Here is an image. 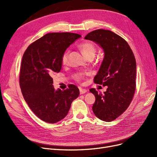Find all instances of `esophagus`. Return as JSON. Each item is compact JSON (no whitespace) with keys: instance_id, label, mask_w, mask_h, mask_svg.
<instances>
[{"instance_id":"obj_1","label":"esophagus","mask_w":157,"mask_h":157,"mask_svg":"<svg viewBox=\"0 0 157 157\" xmlns=\"http://www.w3.org/2000/svg\"><path fill=\"white\" fill-rule=\"evenodd\" d=\"M79 90H80V94H85V93H86V92H87V90L82 88H79Z\"/></svg>"}]
</instances>
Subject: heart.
Here are the masks:
<instances>
[{"label":"heart","mask_w":157,"mask_h":157,"mask_svg":"<svg viewBox=\"0 0 157 157\" xmlns=\"http://www.w3.org/2000/svg\"><path fill=\"white\" fill-rule=\"evenodd\" d=\"M78 48H80V51L82 52L84 56L86 57V58L91 55H95L96 52V47H95V46L92 43V42H82V43H80L78 45ZM67 56H68L67 52H65L63 54L62 59H61V61H62L63 63H65L66 61H67ZM81 76H82L81 75H77V79H80L81 78Z\"/></svg>","instance_id":"1"}]
</instances>
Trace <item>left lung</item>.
Listing matches in <instances>:
<instances>
[{"instance_id":"1","label":"left lung","mask_w":157,"mask_h":157,"mask_svg":"<svg viewBox=\"0 0 157 157\" xmlns=\"http://www.w3.org/2000/svg\"><path fill=\"white\" fill-rule=\"evenodd\" d=\"M86 40L103 49L104 58L94 77V82L107 86L103 94L92 88L96 98L92 110L99 119L111 122L124 113L136 90V61L127 42L111 31L98 29L89 33Z\"/></svg>"}]
</instances>
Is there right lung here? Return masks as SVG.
<instances>
[{"label": "right lung", "mask_w": 157, "mask_h": 157, "mask_svg": "<svg viewBox=\"0 0 157 157\" xmlns=\"http://www.w3.org/2000/svg\"><path fill=\"white\" fill-rule=\"evenodd\" d=\"M80 37L72 33H48L30 44L23 56L20 75L23 96L35 115L44 122L62 120L79 96L73 84L65 90H55L52 77L61 71L65 50Z\"/></svg>", "instance_id": "right-lung-1"}]
</instances>
